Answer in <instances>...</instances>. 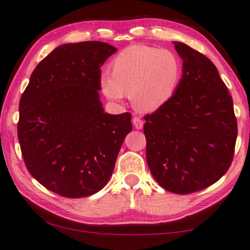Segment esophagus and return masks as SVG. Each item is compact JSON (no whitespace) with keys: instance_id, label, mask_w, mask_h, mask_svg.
I'll return each instance as SVG.
<instances>
[{"instance_id":"esophagus-1","label":"esophagus","mask_w":250,"mask_h":250,"mask_svg":"<svg viewBox=\"0 0 250 250\" xmlns=\"http://www.w3.org/2000/svg\"><path fill=\"white\" fill-rule=\"evenodd\" d=\"M132 122H133V125L135 126V129L141 130V129L143 128L144 122H143V120H142V119H141L140 117H134L133 119H132Z\"/></svg>"}]
</instances>
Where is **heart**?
<instances>
[{
    "label": "heart",
    "instance_id": "obj_1",
    "mask_svg": "<svg viewBox=\"0 0 250 250\" xmlns=\"http://www.w3.org/2000/svg\"><path fill=\"white\" fill-rule=\"evenodd\" d=\"M183 61L169 49L133 44L122 50L111 61V74L101 75L104 95L121 103L125 90L134 106L143 111H154L168 103L178 88Z\"/></svg>",
    "mask_w": 250,
    "mask_h": 250
}]
</instances>
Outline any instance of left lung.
I'll use <instances>...</instances> for the list:
<instances>
[{"label":"left lung","instance_id":"8db88e82","mask_svg":"<svg viewBox=\"0 0 250 250\" xmlns=\"http://www.w3.org/2000/svg\"><path fill=\"white\" fill-rule=\"evenodd\" d=\"M183 75L170 101L145 116L148 168L167 191L187 194L216 183L233 161V99L210 59L172 42Z\"/></svg>","mask_w":250,"mask_h":250}]
</instances>
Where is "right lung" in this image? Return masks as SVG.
Returning a JSON list of instances; mask_svg holds the SVG:
<instances>
[{
    "mask_svg": "<svg viewBox=\"0 0 250 250\" xmlns=\"http://www.w3.org/2000/svg\"><path fill=\"white\" fill-rule=\"evenodd\" d=\"M117 48L64 43L36 66L20 102L17 134L30 175L66 198L98 192L112 175L131 113L105 112L101 66Z\"/></svg>",
    "mask_w": 250,
    "mask_h": 250,
    "instance_id": "add662e5",
    "label": "right lung"
}]
</instances>
